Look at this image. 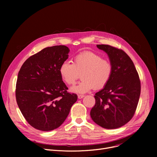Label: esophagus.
<instances>
[{
	"mask_svg": "<svg viewBox=\"0 0 157 157\" xmlns=\"http://www.w3.org/2000/svg\"><path fill=\"white\" fill-rule=\"evenodd\" d=\"M84 97H85V96L83 95H78V98H79V99H81V98H83Z\"/></svg>",
	"mask_w": 157,
	"mask_h": 157,
	"instance_id": "obj_1",
	"label": "esophagus"
}]
</instances>
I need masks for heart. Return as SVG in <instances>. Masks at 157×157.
<instances>
[{
  "instance_id": "1",
  "label": "heart",
  "mask_w": 157,
  "mask_h": 157,
  "mask_svg": "<svg viewBox=\"0 0 157 157\" xmlns=\"http://www.w3.org/2000/svg\"><path fill=\"white\" fill-rule=\"evenodd\" d=\"M59 73L69 85L75 84L81 74V81L71 90L74 93L85 94L93 88L100 90L106 86L112 76L113 65L98 54L87 51L74 56L73 63L63 62L59 67Z\"/></svg>"
}]
</instances>
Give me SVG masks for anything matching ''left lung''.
<instances>
[{
	"mask_svg": "<svg viewBox=\"0 0 157 157\" xmlns=\"http://www.w3.org/2000/svg\"><path fill=\"white\" fill-rule=\"evenodd\" d=\"M97 47L108 54L113 74L108 83L95 94L90 116L104 128H118L134 116L141 94V82L132 60L125 52L107 44Z\"/></svg>",
	"mask_w": 157,
	"mask_h": 157,
	"instance_id": "8db88e82",
	"label": "left lung"
}]
</instances>
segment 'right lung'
<instances>
[{
	"mask_svg": "<svg viewBox=\"0 0 157 157\" xmlns=\"http://www.w3.org/2000/svg\"><path fill=\"white\" fill-rule=\"evenodd\" d=\"M69 51L63 45L44 48L30 56L18 72L16 102L24 118L37 130L59 127L77 101V95L67 92L59 73Z\"/></svg>",
	"mask_w": 157,
	"mask_h": 157,
	"instance_id": "obj_1",
	"label": "right lung"
}]
</instances>
